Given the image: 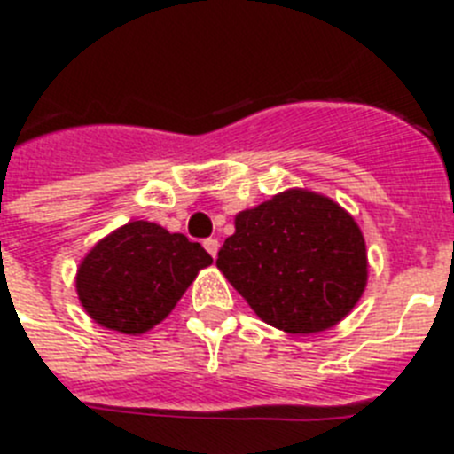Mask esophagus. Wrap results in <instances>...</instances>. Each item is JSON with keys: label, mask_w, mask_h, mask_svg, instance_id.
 Here are the masks:
<instances>
[{"label": "esophagus", "mask_w": 454, "mask_h": 454, "mask_svg": "<svg viewBox=\"0 0 454 454\" xmlns=\"http://www.w3.org/2000/svg\"><path fill=\"white\" fill-rule=\"evenodd\" d=\"M203 247H205V251H207V254L212 255V258H216V254H219V242H216L215 238H207V239H205Z\"/></svg>", "instance_id": "obj_1"}]
</instances>
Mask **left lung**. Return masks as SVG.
I'll return each mask as SVG.
<instances>
[{
	"instance_id": "1",
	"label": "left lung",
	"mask_w": 454,
	"mask_h": 454,
	"mask_svg": "<svg viewBox=\"0 0 454 454\" xmlns=\"http://www.w3.org/2000/svg\"><path fill=\"white\" fill-rule=\"evenodd\" d=\"M216 267L260 320L297 336L345 320L368 286V251L356 219L303 187L238 212Z\"/></svg>"
}]
</instances>
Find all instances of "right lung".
I'll return each mask as SVG.
<instances>
[{
	"label": "right lung",
	"mask_w": 454,
	"mask_h": 454,
	"mask_svg": "<svg viewBox=\"0 0 454 454\" xmlns=\"http://www.w3.org/2000/svg\"><path fill=\"white\" fill-rule=\"evenodd\" d=\"M212 265L210 254L160 223L128 222L98 239L77 265L74 290L90 320L141 336L164 322Z\"/></svg>",
	"instance_id": "add662e5"
}]
</instances>
